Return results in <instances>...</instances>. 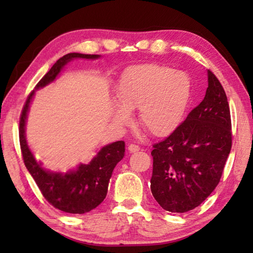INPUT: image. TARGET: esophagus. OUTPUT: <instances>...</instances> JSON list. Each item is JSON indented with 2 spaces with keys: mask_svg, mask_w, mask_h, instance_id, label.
Masks as SVG:
<instances>
[{
  "mask_svg": "<svg viewBox=\"0 0 253 253\" xmlns=\"http://www.w3.org/2000/svg\"><path fill=\"white\" fill-rule=\"evenodd\" d=\"M139 151H140V147L137 146V145H135V144H130L129 146H128V152L129 153H136Z\"/></svg>",
  "mask_w": 253,
  "mask_h": 253,
  "instance_id": "esophagus-1",
  "label": "esophagus"
}]
</instances>
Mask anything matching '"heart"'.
<instances>
[{
    "label": "heart",
    "mask_w": 253,
    "mask_h": 253,
    "mask_svg": "<svg viewBox=\"0 0 253 253\" xmlns=\"http://www.w3.org/2000/svg\"><path fill=\"white\" fill-rule=\"evenodd\" d=\"M117 102L111 107V119L118 126L130 123L137 109L138 125L156 137L176 130L183 122L192 97V83L185 72L144 63L127 68L115 89Z\"/></svg>",
    "instance_id": "1"
}]
</instances>
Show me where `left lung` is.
<instances>
[{
	"mask_svg": "<svg viewBox=\"0 0 253 253\" xmlns=\"http://www.w3.org/2000/svg\"><path fill=\"white\" fill-rule=\"evenodd\" d=\"M202 102L168 138L154 145L151 191L169 212L193 210L220 182L232 146L228 98L208 70Z\"/></svg>",
	"mask_w": 253,
	"mask_h": 253,
	"instance_id": "left-lung-1",
	"label": "left lung"
}]
</instances>
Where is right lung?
Returning a JSON list of instances; mask_svg holds the SVG:
<instances>
[{"instance_id": "right-lung-1", "label": "right lung", "mask_w": 253, "mask_h": 253, "mask_svg": "<svg viewBox=\"0 0 253 253\" xmlns=\"http://www.w3.org/2000/svg\"><path fill=\"white\" fill-rule=\"evenodd\" d=\"M100 57L99 54L72 52L60 58L29 96L20 119V145L24 164L45 200L55 209L66 213L84 214L90 212L105 200L113 170L118 162L125 156V142L118 140L105 145L88 164L80 163L76 169H69L66 173L46 169L42 166L41 162L36 160L29 147L25 135L28 114L36 91L53 83L68 63L75 59L96 60Z\"/></svg>"}]
</instances>
